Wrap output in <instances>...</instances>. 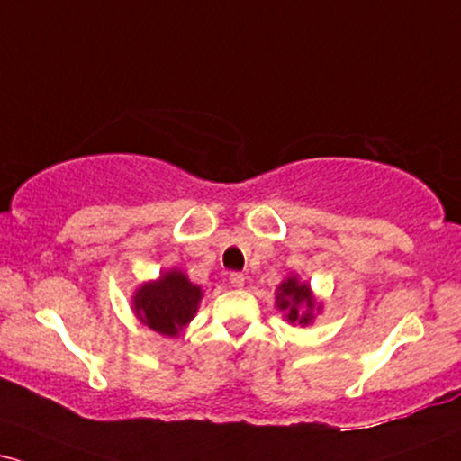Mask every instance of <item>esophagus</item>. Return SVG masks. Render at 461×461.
<instances>
[{
    "label": "esophagus",
    "instance_id": "obj_1",
    "mask_svg": "<svg viewBox=\"0 0 461 461\" xmlns=\"http://www.w3.org/2000/svg\"><path fill=\"white\" fill-rule=\"evenodd\" d=\"M230 283H231V287H236V289L244 287V274L242 272H231L230 274Z\"/></svg>",
    "mask_w": 461,
    "mask_h": 461
}]
</instances>
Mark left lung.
Masks as SVG:
<instances>
[{
    "instance_id": "1",
    "label": "left lung",
    "mask_w": 461,
    "mask_h": 461,
    "mask_svg": "<svg viewBox=\"0 0 461 461\" xmlns=\"http://www.w3.org/2000/svg\"><path fill=\"white\" fill-rule=\"evenodd\" d=\"M276 306L278 311L285 312V319L294 325H308L314 319V311H319L321 306H317L311 287L306 283H300V278L289 276L278 285L276 289Z\"/></svg>"
}]
</instances>
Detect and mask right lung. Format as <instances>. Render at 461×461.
<instances>
[{"instance_id": "add662e5", "label": "right lung", "mask_w": 461, "mask_h": 461, "mask_svg": "<svg viewBox=\"0 0 461 461\" xmlns=\"http://www.w3.org/2000/svg\"><path fill=\"white\" fill-rule=\"evenodd\" d=\"M202 289L180 270L163 272L133 294V312L144 325L163 336H178L195 317Z\"/></svg>"}]
</instances>
